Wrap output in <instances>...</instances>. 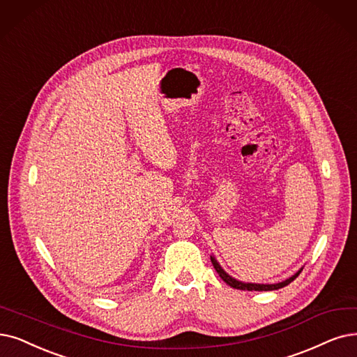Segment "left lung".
<instances>
[{"label": "left lung", "mask_w": 357, "mask_h": 357, "mask_svg": "<svg viewBox=\"0 0 357 357\" xmlns=\"http://www.w3.org/2000/svg\"><path fill=\"white\" fill-rule=\"evenodd\" d=\"M211 262L213 265V268H215V271L218 273V275L221 277V280L224 282H227L228 286L233 287V289H237V290H248V291H271V290H278V289H282L289 286V284L296 280L298 277V274L302 273L301 271H297V273L294 275H291L290 278H287L286 281H281V282H277V284H255V282H243V281H238L236 278H233L231 275H228L225 271L221 268V265L217 262V259L213 258V256H211Z\"/></svg>", "instance_id": "1"}]
</instances>
